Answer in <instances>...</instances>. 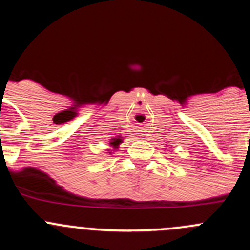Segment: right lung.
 Listing matches in <instances>:
<instances>
[{
  "instance_id": "add662e5",
  "label": "right lung",
  "mask_w": 250,
  "mask_h": 250,
  "mask_svg": "<svg viewBox=\"0 0 250 250\" xmlns=\"http://www.w3.org/2000/svg\"><path fill=\"white\" fill-rule=\"evenodd\" d=\"M120 142H122V141H120L119 138H117V139H113V142H112L111 144H112V146H118V144H119Z\"/></svg>"
}]
</instances>
